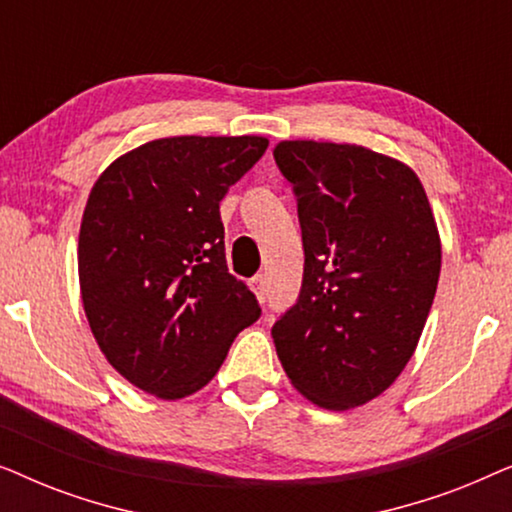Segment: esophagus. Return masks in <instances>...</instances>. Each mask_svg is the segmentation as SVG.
<instances>
[{"label":"esophagus","mask_w":512,"mask_h":512,"mask_svg":"<svg viewBox=\"0 0 512 512\" xmlns=\"http://www.w3.org/2000/svg\"><path fill=\"white\" fill-rule=\"evenodd\" d=\"M251 291H254L256 296L261 298V300L268 298V289H265V279H263V275H256L254 279H251Z\"/></svg>","instance_id":"1"}]
</instances>
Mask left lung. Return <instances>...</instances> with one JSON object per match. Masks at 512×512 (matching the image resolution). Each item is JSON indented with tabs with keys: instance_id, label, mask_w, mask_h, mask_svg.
<instances>
[{
	"instance_id": "1",
	"label": "left lung",
	"mask_w": 512,
	"mask_h": 512,
	"mask_svg": "<svg viewBox=\"0 0 512 512\" xmlns=\"http://www.w3.org/2000/svg\"><path fill=\"white\" fill-rule=\"evenodd\" d=\"M275 163L305 249L300 296L272 326L277 356L312 403L363 405L401 375L436 296L429 198L408 165L356 144L282 142Z\"/></svg>"
}]
</instances>
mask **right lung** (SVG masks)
I'll use <instances>...</instances> for the list:
<instances>
[{"mask_svg": "<svg viewBox=\"0 0 512 512\" xmlns=\"http://www.w3.org/2000/svg\"><path fill=\"white\" fill-rule=\"evenodd\" d=\"M265 149V137L156 139L114 160L90 191L83 310L107 361L146 394H195L261 317L228 272L219 202Z\"/></svg>", "mask_w": 512, "mask_h": 512, "instance_id": "right-lung-1", "label": "right lung"}]
</instances>
